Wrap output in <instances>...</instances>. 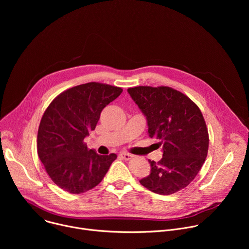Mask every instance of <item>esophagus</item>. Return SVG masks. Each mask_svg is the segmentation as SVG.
<instances>
[{
    "label": "esophagus",
    "mask_w": 249,
    "mask_h": 249,
    "mask_svg": "<svg viewBox=\"0 0 249 249\" xmlns=\"http://www.w3.org/2000/svg\"><path fill=\"white\" fill-rule=\"evenodd\" d=\"M120 156H121V158L124 159L125 160H129L133 159V155H130V154H127V153H121Z\"/></svg>",
    "instance_id": "34e87169"
}]
</instances>
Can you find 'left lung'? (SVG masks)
Masks as SVG:
<instances>
[{"instance_id":"obj_1","label":"left lung","mask_w":249,"mask_h":249,"mask_svg":"<svg viewBox=\"0 0 249 249\" xmlns=\"http://www.w3.org/2000/svg\"><path fill=\"white\" fill-rule=\"evenodd\" d=\"M148 121L151 138L160 140L162 158L149 160L151 173L140 183L150 191L170 195L185 188L206 160L209 134L198 106L184 93L169 87L128 89Z\"/></svg>"}]
</instances>
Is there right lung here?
<instances>
[{"label":"right lung","instance_id":"right-lung-1","mask_svg":"<svg viewBox=\"0 0 249 249\" xmlns=\"http://www.w3.org/2000/svg\"><path fill=\"white\" fill-rule=\"evenodd\" d=\"M123 89L100 83L71 88L49 104L38 128L37 153L52 181L63 190L80 194L103 179L115 154L100 156L84 142L95 129L106 105Z\"/></svg>","mask_w":249,"mask_h":249}]
</instances>
